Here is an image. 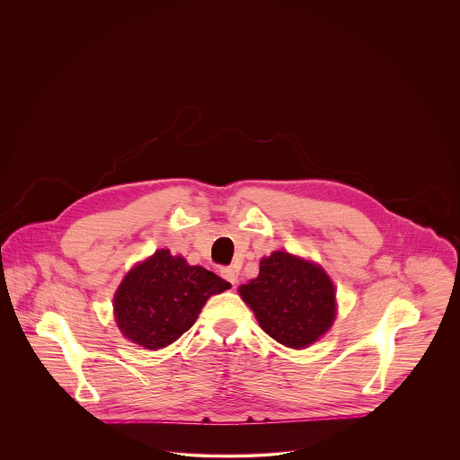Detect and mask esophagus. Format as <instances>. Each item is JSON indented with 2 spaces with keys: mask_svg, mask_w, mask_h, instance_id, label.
I'll use <instances>...</instances> for the list:
<instances>
[{
  "mask_svg": "<svg viewBox=\"0 0 460 460\" xmlns=\"http://www.w3.org/2000/svg\"><path fill=\"white\" fill-rule=\"evenodd\" d=\"M220 275H222L227 282H231L233 286L238 282V270H236V268H233V266H226V268H222V270H220Z\"/></svg>",
  "mask_w": 460,
  "mask_h": 460,
  "instance_id": "1",
  "label": "esophagus"
}]
</instances>
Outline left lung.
I'll use <instances>...</instances> for the list:
<instances>
[{"label": "left lung", "instance_id": "left-lung-1", "mask_svg": "<svg viewBox=\"0 0 460 460\" xmlns=\"http://www.w3.org/2000/svg\"><path fill=\"white\" fill-rule=\"evenodd\" d=\"M261 328L277 342L304 349L335 319V289L321 266L288 252H273L259 275L238 289Z\"/></svg>", "mask_w": 460, "mask_h": 460}]
</instances>
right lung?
<instances>
[{"label": "right lung", "mask_w": 460, "mask_h": 460, "mask_svg": "<svg viewBox=\"0 0 460 460\" xmlns=\"http://www.w3.org/2000/svg\"><path fill=\"white\" fill-rule=\"evenodd\" d=\"M229 288V282L203 266H189L183 257L156 251L118 288L114 296L118 328L146 349L165 348L196 323L211 295Z\"/></svg>", "instance_id": "right-lung-1"}]
</instances>
